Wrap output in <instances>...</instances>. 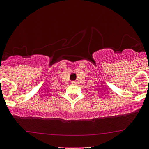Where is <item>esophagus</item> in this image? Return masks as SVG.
Returning <instances> with one entry per match:
<instances>
[{
    "label": "esophagus",
    "mask_w": 149,
    "mask_h": 149,
    "mask_svg": "<svg viewBox=\"0 0 149 149\" xmlns=\"http://www.w3.org/2000/svg\"><path fill=\"white\" fill-rule=\"evenodd\" d=\"M76 81H72V82H71V84H72V85H76Z\"/></svg>",
    "instance_id": "esophagus-1"
}]
</instances>
